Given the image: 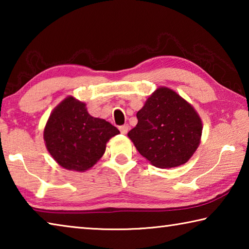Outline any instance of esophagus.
<instances>
[{"mask_svg":"<svg viewBox=\"0 0 249 249\" xmlns=\"http://www.w3.org/2000/svg\"><path fill=\"white\" fill-rule=\"evenodd\" d=\"M128 129H129V126H128V124H124V125L120 126V130H121V133H122V134H127Z\"/></svg>","mask_w":249,"mask_h":249,"instance_id":"obj_1","label":"esophagus"}]
</instances>
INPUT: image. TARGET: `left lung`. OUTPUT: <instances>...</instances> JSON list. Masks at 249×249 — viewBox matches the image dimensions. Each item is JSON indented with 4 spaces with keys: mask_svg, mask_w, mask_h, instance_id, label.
Segmentation results:
<instances>
[{
    "mask_svg": "<svg viewBox=\"0 0 249 249\" xmlns=\"http://www.w3.org/2000/svg\"><path fill=\"white\" fill-rule=\"evenodd\" d=\"M136 116L138 123L127 135L155 167L183 165L200 145L203 126L199 114L169 88H158Z\"/></svg>",
    "mask_w": 249,
    "mask_h": 249,
    "instance_id": "1",
    "label": "left lung"
}]
</instances>
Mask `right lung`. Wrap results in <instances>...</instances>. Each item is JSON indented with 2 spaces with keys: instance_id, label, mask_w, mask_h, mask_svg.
<instances>
[{
  "instance_id": "add662e5",
  "label": "right lung",
  "mask_w": 249,
  "mask_h": 249,
  "mask_svg": "<svg viewBox=\"0 0 249 249\" xmlns=\"http://www.w3.org/2000/svg\"><path fill=\"white\" fill-rule=\"evenodd\" d=\"M120 130L103 119L91 116L86 103L68 96L50 114L44 141L52 157L62 168L86 171L102 157L107 142Z\"/></svg>"
}]
</instances>
